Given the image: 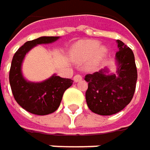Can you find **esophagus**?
Returning a JSON list of instances; mask_svg holds the SVG:
<instances>
[{
    "label": "esophagus",
    "instance_id": "esophagus-1",
    "mask_svg": "<svg viewBox=\"0 0 150 150\" xmlns=\"http://www.w3.org/2000/svg\"><path fill=\"white\" fill-rule=\"evenodd\" d=\"M82 76L80 75V74H76L75 76H74V78H73V79H74V81L75 82H80L81 80H82Z\"/></svg>",
    "mask_w": 150,
    "mask_h": 150
}]
</instances>
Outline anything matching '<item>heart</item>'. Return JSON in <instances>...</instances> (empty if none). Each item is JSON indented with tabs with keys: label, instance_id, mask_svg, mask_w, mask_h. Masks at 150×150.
Segmentation results:
<instances>
[{
	"label": "heart",
	"instance_id": "obj_1",
	"mask_svg": "<svg viewBox=\"0 0 150 150\" xmlns=\"http://www.w3.org/2000/svg\"><path fill=\"white\" fill-rule=\"evenodd\" d=\"M100 43L95 40H83L77 42L71 50V57L77 62H85L91 59L93 65L100 64L107 55L105 47H99Z\"/></svg>",
	"mask_w": 150,
	"mask_h": 150
}]
</instances>
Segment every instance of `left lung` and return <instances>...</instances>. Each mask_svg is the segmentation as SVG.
<instances>
[{"label": "left lung", "instance_id": "obj_1", "mask_svg": "<svg viewBox=\"0 0 150 150\" xmlns=\"http://www.w3.org/2000/svg\"><path fill=\"white\" fill-rule=\"evenodd\" d=\"M119 63L117 74L106 75L105 70L86 74L88 82L86 100L89 109L100 115H112L121 111L132 100L137 81V69L132 50L117 40Z\"/></svg>", "mask_w": 150, "mask_h": 150}]
</instances>
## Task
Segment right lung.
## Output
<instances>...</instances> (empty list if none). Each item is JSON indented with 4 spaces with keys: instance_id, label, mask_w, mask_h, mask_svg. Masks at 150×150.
Here are the masks:
<instances>
[{
    "instance_id": "1",
    "label": "right lung",
    "mask_w": 150,
    "mask_h": 150,
    "mask_svg": "<svg viewBox=\"0 0 150 150\" xmlns=\"http://www.w3.org/2000/svg\"><path fill=\"white\" fill-rule=\"evenodd\" d=\"M57 37H42L26 42L15 53L10 70L9 83L12 93L16 102L26 111L38 115H46L55 112L62 100L64 91L69 88L73 80L52 76L42 83L26 81L21 72V65L26 53L37 44L50 43Z\"/></svg>"
}]
</instances>
